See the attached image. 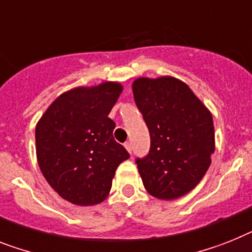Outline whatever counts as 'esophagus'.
<instances>
[{"label": "esophagus", "mask_w": 252, "mask_h": 252, "mask_svg": "<svg viewBox=\"0 0 252 252\" xmlns=\"http://www.w3.org/2000/svg\"><path fill=\"white\" fill-rule=\"evenodd\" d=\"M125 148L127 149L128 153H131V152H132V145H131L130 141H126V143H125Z\"/></svg>", "instance_id": "1"}]
</instances>
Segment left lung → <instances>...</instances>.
Returning a JSON list of instances; mask_svg holds the SVG:
<instances>
[{
    "label": "left lung",
    "mask_w": 252,
    "mask_h": 252,
    "mask_svg": "<svg viewBox=\"0 0 252 252\" xmlns=\"http://www.w3.org/2000/svg\"><path fill=\"white\" fill-rule=\"evenodd\" d=\"M132 93L151 135L148 155L135 161L143 184L156 198L184 196L211 163L213 116L188 85L174 77H141L134 81Z\"/></svg>",
    "instance_id": "1"
}]
</instances>
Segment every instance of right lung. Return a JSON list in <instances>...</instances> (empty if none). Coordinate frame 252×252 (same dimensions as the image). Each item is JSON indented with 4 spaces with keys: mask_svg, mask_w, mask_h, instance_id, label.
<instances>
[{
    "mask_svg": "<svg viewBox=\"0 0 252 252\" xmlns=\"http://www.w3.org/2000/svg\"><path fill=\"white\" fill-rule=\"evenodd\" d=\"M122 93L117 82L77 87L56 97L36 126L38 166L60 197L80 206L103 202L118 165L130 158L114 140L108 114Z\"/></svg>",
    "mask_w": 252,
    "mask_h": 252,
    "instance_id": "obj_1",
    "label": "right lung"
}]
</instances>
